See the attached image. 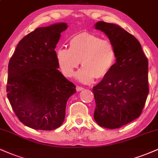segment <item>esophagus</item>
Here are the masks:
<instances>
[{
    "label": "esophagus",
    "instance_id": "34e87169",
    "mask_svg": "<svg viewBox=\"0 0 158 158\" xmlns=\"http://www.w3.org/2000/svg\"><path fill=\"white\" fill-rule=\"evenodd\" d=\"M84 90V88L82 87H79V86H77V91H81V90Z\"/></svg>",
    "mask_w": 158,
    "mask_h": 158
}]
</instances>
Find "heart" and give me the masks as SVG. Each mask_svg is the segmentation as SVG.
<instances>
[{
  "label": "heart",
  "instance_id": "1",
  "mask_svg": "<svg viewBox=\"0 0 158 158\" xmlns=\"http://www.w3.org/2000/svg\"><path fill=\"white\" fill-rule=\"evenodd\" d=\"M56 58L61 72L66 77H71L80 64L82 68L76 78L84 84L106 77L113 68L116 60L114 46L108 40L88 32L74 36L68 48H60Z\"/></svg>",
  "mask_w": 158,
  "mask_h": 158
}]
</instances>
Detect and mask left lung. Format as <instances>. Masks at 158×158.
I'll use <instances>...</instances> for the list:
<instances>
[{"instance_id": "obj_1", "label": "left lung", "mask_w": 158, "mask_h": 158, "mask_svg": "<svg viewBox=\"0 0 158 158\" xmlns=\"http://www.w3.org/2000/svg\"><path fill=\"white\" fill-rule=\"evenodd\" d=\"M108 36L116 51L109 73L93 88L94 119L110 129L118 128L140 116L148 94V59L139 41L122 27L99 21L94 25Z\"/></svg>"}]
</instances>
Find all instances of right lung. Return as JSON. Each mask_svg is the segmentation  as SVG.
Wrapping results in <instances>:
<instances>
[{"instance_id":"right-lung-1","label":"right lung","mask_w":158,"mask_h":158,"mask_svg":"<svg viewBox=\"0 0 158 158\" xmlns=\"http://www.w3.org/2000/svg\"><path fill=\"white\" fill-rule=\"evenodd\" d=\"M66 23L39 27L18 44L8 65L7 97L18 118L35 130L51 131L64 120L76 86L58 70L55 48Z\"/></svg>"}]
</instances>
